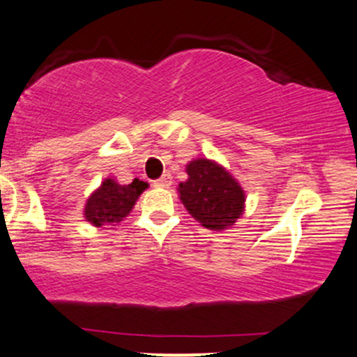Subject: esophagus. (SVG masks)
I'll return each mask as SVG.
<instances>
[{
  "label": "esophagus",
  "instance_id": "obj_1",
  "mask_svg": "<svg viewBox=\"0 0 357 357\" xmlns=\"http://www.w3.org/2000/svg\"><path fill=\"white\" fill-rule=\"evenodd\" d=\"M171 183H172L171 174H164V176H160L157 181H153V186H155V188H169V186H171Z\"/></svg>",
  "mask_w": 357,
  "mask_h": 357
}]
</instances>
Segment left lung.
Listing matches in <instances>:
<instances>
[{
    "label": "left lung",
    "instance_id": "left-lung-1",
    "mask_svg": "<svg viewBox=\"0 0 357 357\" xmlns=\"http://www.w3.org/2000/svg\"><path fill=\"white\" fill-rule=\"evenodd\" d=\"M188 179L179 183L183 205L197 222L212 231L234 226L245 212V190L222 166L208 159H195L186 166Z\"/></svg>",
    "mask_w": 357,
    "mask_h": 357
}]
</instances>
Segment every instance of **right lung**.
<instances>
[{"label": "right lung", "mask_w": 357, "mask_h": 357, "mask_svg": "<svg viewBox=\"0 0 357 357\" xmlns=\"http://www.w3.org/2000/svg\"><path fill=\"white\" fill-rule=\"evenodd\" d=\"M147 188V183L140 181L138 178H135L130 185H119L112 178L104 179L102 185L89 197L84 217L96 227L107 226V224L116 226L128 215L135 207V202Z\"/></svg>", "instance_id": "1"}]
</instances>
